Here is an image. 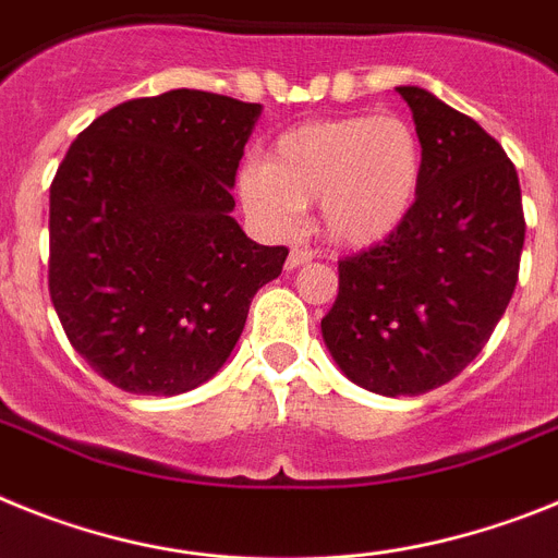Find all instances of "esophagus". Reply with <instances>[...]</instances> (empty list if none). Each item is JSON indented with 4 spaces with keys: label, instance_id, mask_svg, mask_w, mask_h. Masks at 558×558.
Returning <instances> with one entry per match:
<instances>
[{
    "label": "esophagus",
    "instance_id": "1",
    "mask_svg": "<svg viewBox=\"0 0 558 558\" xmlns=\"http://www.w3.org/2000/svg\"><path fill=\"white\" fill-rule=\"evenodd\" d=\"M312 260V252L308 250H300V246H294L292 252H289V258H286V269L292 272V269H300L303 264H308Z\"/></svg>",
    "mask_w": 558,
    "mask_h": 558
}]
</instances>
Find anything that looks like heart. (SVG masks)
<instances>
[{"mask_svg": "<svg viewBox=\"0 0 558 558\" xmlns=\"http://www.w3.org/2000/svg\"><path fill=\"white\" fill-rule=\"evenodd\" d=\"M424 179V145L401 114H351L294 125L266 162L235 179L241 207L269 239H289L317 202L319 230L339 246H373L413 210Z\"/></svg>", "mask_w": 558, "mask_h": 558, "instance_id": "1", "label": "heart"}]
</instances>
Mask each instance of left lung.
Segmentation results:
<instances>
[{
	"label": "left lung",
	"mask_w": 558,
	"mask_h": 558,
	"mask_svg": "<svg viewBox=\"0 0 558 558\" xmlns=\"http://www.w3.org/2000/svg\"><path fill=\"white\" fill-rule=\"evenodd\" d=\"M424 145L404 225L339 260L323 339L353 385L421 396L483 351L506 314L525 244L517 168L472 118L421 86H396Z\"/></svg>",
	"instance_id": "obj_1"
}]
</instances>
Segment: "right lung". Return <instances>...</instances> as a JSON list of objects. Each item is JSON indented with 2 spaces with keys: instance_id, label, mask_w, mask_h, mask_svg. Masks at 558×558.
I'll return each instance as SVG.
<instances>
[{
  "instance_id": "obj_1",
  "label": "right lung",
  "mask_w": 558,
  "mask_h": 558,
  "mask_svg": "<svg viewBox=\"0 0 558 558\" xmlns=\"http://www.w3.org/2000/svg\"><path fill=\"white\" fill-rule=\"evenodd\" d=\"M260 104L171 89L100 114L50 187V298L92 371L179 396L230 360L286 246L246 239L232 185Z\"/></svg>"
}]
</instances>
